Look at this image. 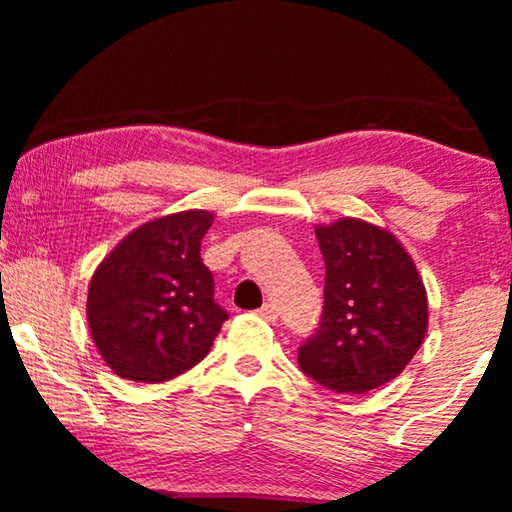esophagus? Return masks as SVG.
Segmentation results:
<instances>
[{
	"label": "esophagus",
	"instance_id": "1",
	"mask_svg": "<svg viewBox=\"0 0 512 512\" xmlns=\"http://www.w3.org/2000/svg\"><path fill=\"white\" fill-rule=\"evenodd\" d=\"M258 317L265 319V321H277V307L270 305V303H265L261 310H258Z\"/></svg>",
	"mask_w": 512,
	"mask_h": 512
}]
</instances>
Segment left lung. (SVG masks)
Segmentation results:
<instances>
[{"label":"left lung","mask_w":512,"mask_h":512,"mask_svg":"<svg viewBox=\"0 0 512 512\" xmlns=\"http://www.w3.org/2000/svg\"><path fill=\"white\" fill-rule=\"evenodd\" d=\"M326 263L324 314L298 363L321 387L366 394L403 373L429 328L417 265L394 233L361 219L314 228Z\"/></svg>","instance_id":"obj_1"}]
</instances>
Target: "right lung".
I'll return each mask as SVG.
<instances>
[{"label": "right lung", "instance_id": "1", "mask_svg": "<svg viewBox=\"0 0 512 512\" xmlns=\"http://www.w3.org/2000/svg\"><path fill=\"white\" fill-rule=\"evenodd\" d=\"M212 221L207 209L146 221L93 272L86 303L90 335L123 380H172L212 349L228 319L214 303L212 272L200 258Z\"/></svg>", "mask_w": 512, "mask_h": 512}]
</instances>
